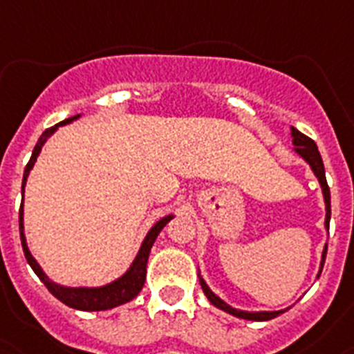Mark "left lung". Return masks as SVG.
Masks as SVG:
<instances>
[{
  "mask_svg": "<svg viewBox=\"0 0 354 354\" xmlns=\"http://www.w3.org/2000/svg\"><path fill=\"white\" fill-rule=\"evenodd\" d=\"M290 135H292V144H294V151H296L297 155L305 160L310 167H312L313 174H315V178H317L319 183H321L322 196H324V205H326L324 226H326V230H330V217H331L330 187H328V181H326L324 164H322V158H321V153H319V149H317V144L313 142L310 137H306V135L301 133L299 130H296V128H290ZM326 251H328V244L324 245V251H322L321 269H319L317 276H321V270H322V267H324ZM198 276H199V283H201L203 292H205V296L208 297V301H210L212 305L217 306V308H221V310H224V312L230 313V315H233V317L248 319V321H269V319L278 317L279 313H283L288 310V308L276 310V312H245V310H236V308H233V306H230L228 303H224L219 296H215L214 292L210 290V287L207 285V281L201 278V274H199V272H198Z\"/></svg>",
  "mask_w": 354,
  "mask_h": 354,
  "instance_id": "obj_1",
  "label": "left lung"
}]
</instances>
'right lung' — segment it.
I'll list each match as a JSON object with an SVG mask.
<instances>
[{
  "instance_id": "obj_1",
  "label": "right lung",
  "mask_w": 354,
  "mask_h": 354,
  "mask_svg": "<svg viewBox=\"0 0 354 354\" xmlns=\"http://www.w3.org/2000/svg\"><path fill=\"white\" fill-rule=\"evenodd\" d=\"M80 115H75V118H69L66 121L58 122V124L51 126L44 133L41 135V139L39 142L35 144L33 147V153H32V158L30 162L26 164V169H24V176H23V187H21V196H23V201H24V185H26V180H28V174L32 171V167L35 165L37 162V156L41 153L42 146L46 144V140L58 130V126H64L67 122L75 121L78 119ZM23 203H21V208H19V232H21V244H23V251H24V257L28 260L30 267L35 270V274L39 276L42 283L46 285L51 294L57 297L58 301H62L64 305L71 306V308H76V310H84V312H101V310H110V308H115L119 305H124L128 301H131L133 297H137L140 290L144 287V281H146V267H147V258H149V251H151L153 244H155L156 236L158 233L164 230L165 224L169 221L173 219L174 215L169 214L165 217H162L160 221H156L153 224V228L147 232L146 239H144L142 245H140L139 253L135 257V260L131 262L130 269L126 270L124 274L121 278L113 279L112 283H106L103 287H64V285H58L55 281L46 276V272L42 270V267L37 263L35 258L32 257L28 250V244H26V236H24V223H23Z\"/></svg>"
}]
</instances>
